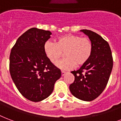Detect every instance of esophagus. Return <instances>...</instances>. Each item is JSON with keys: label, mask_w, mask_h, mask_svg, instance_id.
<instances>
[{"label": "esophagus", "mask_w": 121, "mask_h": 121, "mask_svg": "<svg viewBox=\"0 0 121 121\" xmlns=\"http://www.w3.org/2000/svg\"><path fill=\"white\" fill-rule=\"evenodd\" d=\"M66 74V72H65V71H61V75L63 76Z\"/></svg>", "instance_id": "34e87169"}]
</instances>
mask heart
I'll return each instance as SVG.
<instances>
[{
  "label": "heart",
  "mask_w": 121,
  "mask_h": 121,
  "mask_svg": "<svg viewBox=\"0 0 121 121\" xmlns=\"http://www.w3.org/2000/svg\"><path fill=\"white\" fill-rule=\"evenodd\" d=\"M93 49V44L89 39L73 35L60 37L56 43L47 41L44 47L46 56L53 64L58 61L65 52L66 58L57 64L63 70H70L76 65L85 64L91 58Z\"/></svg>",
  "instance_id": "1"
}]
</instances>
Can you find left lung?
Returning <instances> with one entry per match:
<instances>
[{
    "label": "left lung",
    "mask_w": 121,
    "mask_h": 121,
    "mask_svg": "<svg viewBox=\"0 0 121 121\" xmlns=\"http://www.w3.org/2000/svg\"><path fill=\"white\" fill-rule=\"evenodd\" d=\"M81 32L88 36L93 49L85 64L71 72L75 80L69 89L78 99L90 101L98 97L105 88L113 67V58L109 44L99 35L89 30Z\"/></svg>",
    "instance_id": "8db88e82"
}]
</instances>
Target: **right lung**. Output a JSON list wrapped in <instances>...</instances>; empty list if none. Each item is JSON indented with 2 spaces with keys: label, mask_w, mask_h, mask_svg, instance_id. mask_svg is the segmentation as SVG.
<instances>
[{
  "label": "right lung",
  "mask_w": 121,
  "mask_h": 121,
  "mask_svg": "<svg viewBox=\"0 0 121 121\" xmlns=\"http://www.w3.org/2000/svg\"><path fill=\"white\" fill-rule=\"evenodd\" d=\"M51 34L32 28L17 39L10 54L9 71L14 83L24 97L34 102L48 97L61 75L44 52V44Z\"/></svg>",
  "instance_id": "obj_1"
}]
</instances>
